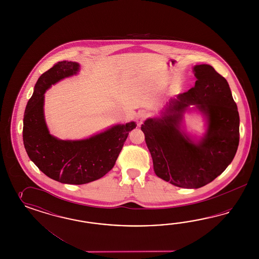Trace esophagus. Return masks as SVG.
Returning <instances> with one entry per match:
<instances>
[{
  "label": "esophagus",
  "mask_w": 259,
  "mask_h": 259,
  "mask_svg": "<svg viewBox=\"0 0 259 259\" xmlns=\"http://www.w3.org/2000/svg\"><path fill=\"white\" fill-rule=\"evenodd\" d=\"M147 116H148V114H147L146 111H144V110L140 111L138 113V117H137V123H138V125H141V123L143 122V120L147 118Z\"/></svg>",
  "instance_id": "1"
}]
</instances>
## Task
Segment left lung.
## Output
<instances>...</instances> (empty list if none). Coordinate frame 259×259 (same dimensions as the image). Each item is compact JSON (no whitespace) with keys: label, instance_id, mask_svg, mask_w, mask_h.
<instances>
[{"label":"left lung","instance_id":"left-lung-1","mask_svg":"<svg viewBox=\"0 0 259 259\" xmlns=\"http://www.w3.org/2000/svg\"><path fill=\"white\" fill-rule=\"evenodd\" d=\"M195 87L170 99L160 118L141 125L154 171L177 187L197 189L212 182L233 161L239 143V114L226 78L209 64L193 67ZM193 105L206 118L199 140L183 129V117Z\"/></svg>","mask_w":259,"mask_h":259}]
</instances>
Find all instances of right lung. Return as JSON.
Masks as SVG:
<instances>
[{
	"mask_svg": "<svg viewBox=\"0 0 259 259\" xmlns=\"http://www.w3.org/2000/svg\"><path fill=\"white\" fill-rule=\"evenodd\" d=\"M79 64L63 61L39 77L24 111L23 140L29 158L48 178L65 184L97 181L114 167L136 122L111 126L88 139L63 141L52 136L45 118V93L63 78L77 75Z\"/></svg>",
	"mask_w": 259,
	"mask_h": 259,
	"instance_id": "right-lung-1",
	"label": "right lung"
}]
</instances>
